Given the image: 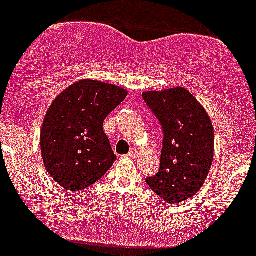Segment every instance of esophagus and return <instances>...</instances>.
I'll return each instance as SVG.
<instances>
[{
	"label": "esophagus",
	"instance_id": "esophagus-1",
	"mask_svg": "<svg viewBox=\"0 0 256 256\" xmlns=\"http://www.w3.org/2000/svg\"><path fill=\"white\" fill-rule=\"evenodd\" d=\"M138 154H138V150H136V148H132V150L129 151L128 156L130 157V158H136Z\"/></svg>",
	"mask_w": 256,
	"mask_h": 256
}]
</instances>
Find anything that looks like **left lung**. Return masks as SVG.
<instances>
[{"mask_svg": "<svg viewBox=\"0 0 256 256\" xmlns=\"http://www.w3.org/2000/svg\"><path fill=\"white\" fill-rule=\"evenodd\" d=\"M142 99L163 130L158 173L146 178L166 203L194 197L204 184L214 157V129L202 105L182 87L145 92Z\"/></svg>", "mask_w": 256, "mask_h": 256, "instance_id": "obj_1", "label": "left lung"}]
</instances>
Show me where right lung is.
<instances>
[{
  "instance_id": "right-lung-1",
  "label": "right lung",
  "mask_w": 256,
  "mask_h": 256,
  "mask_svg": "<svg viewBox=\"0 0 256 256\" xmlns=\"http://www.w3.org/2000/svg\"><path fill=\"white\" fill-rule=\"evenodd\" d=\"M126 96L127 90L117 86L83 80L54 100L40 136L43 163L54 182L80 191L112 166L117 157L102 123Z\"/></svg>"
}]
</instances>
